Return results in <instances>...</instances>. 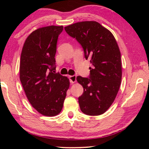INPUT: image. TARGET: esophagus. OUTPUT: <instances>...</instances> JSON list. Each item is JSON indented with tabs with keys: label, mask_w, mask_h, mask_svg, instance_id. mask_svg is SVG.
<instances>
[{
	"label": "esophagus",
	"mask_w": 149,
	"mask_h": 149,
	"mask_svg": "<svg viewBox=\"0 0 149 149\" xmlns=\"http://www.w3.org/2000/svg\"><path fill=\"white\" fill-rule=\"evenodd\" d=\"M69 79L72 84L76 82V75H70V76H69Z\"/></svg>",
	"instance_id": "obj_1"
}]
</instances>
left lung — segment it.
<instances>
[{"label":"left lung","instance_id":"obj_1","mask_svg":"<svg viewBox=\"0 0 149 149\" xmlns=\"http://www.w3.org/2000/svg\"><path fill=\"white\" fill-rule=\"evenodd\" d=\"M84 49L85 59L90 58L89 77L77 76L84 87L78 98L80 109L87 115L104 114L114 101L122 80L120 51L114 35L95 21L77 22L64 27Z\"/></svg>","mask_w":149,"mask_h":149}]
</instances>
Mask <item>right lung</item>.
Returning a JSON list of instances; mask_svg holds the SVG:
<instances>
[{
  "instance_id": "add662e5",
  "label": "right lung",
  "mask_w": 149,
  "mask_h": 149,
  "mask_svg": "<svg viewBox=\"0 0 149 149\" xmlns=\"http://www.w3.org/2000/svg\"><path fill=\"white\" fill-rule=\"evenodd\" d=\"M63 26H50L33 31L24 42L19 78L30 104L37 112L54 116L61 112L70 86L67 77L55 73V54Z\"/></svg>"
}]
</instances>
